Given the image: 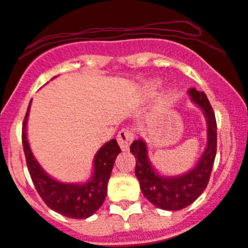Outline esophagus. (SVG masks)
I'll list each match as a JSON object with an SVG mask.
<instances>
[{
    "label": "esophagus",
    "instance_id": "1",
    "mask_svg": "<svg viewBox=\"0 0 248 248\" xmlns=\"http://www.w3.org/2000/svg\"><path fill=\"white\" fill-rule=\"evenodd\" d=\"M118 142L119 146L121 147L122 151H128L130 143H132L133 139H134V134L129 128H124L119 132L118 134Z\"/></svg>",
    "mask_w": 248,
    "mask_h": 248
}]
</instances>
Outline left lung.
Returning <instances> with one entry per match:
<instances>
[{"instance_id": "1", "label": "left lung", "mask_w": 248, "mask_h": 248, "mask_svg": "<svg viewBox=\"0 0 248 248\" xmlns=\"http://www.w3.org/2000/svg\"><path fill=\"white\" fill-rule=\"evenodd\" d=\"M190 100L199 106L207 122V147L193 170L178 176L160 175L148 159V148L141 139L133 141L137 175L142 194L149 202L165 211H179L194 202L207 187L217 154V121L213 108L203 92L188 89Z\"/></svg>"}]
</instances>
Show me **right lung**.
Wrapping results in <instances>:
<instances>
[{"instance_id":"1","label":"right lung","mask_w":248,"mask_h":248,"mask_svg":"<svg viewBox=\"0 0 248 248\" xmlns=\"http://www.w3.org/2000/svg\"><path fill=\"white\" fill-rule=\"evenodd\" d=\"M31 103L27 109L22 127V145L27 166L34 186L46 205L53 211L72 219H86L102 206L107 195V185L116 156L121 152L115 139L106 142L94 157V172L84 184H64L51 178L41 167L31 153L27 139Z\"/></svg>"}]
</instances>
